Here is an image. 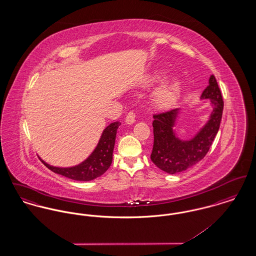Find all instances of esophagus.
<instances>
[{"instance_id":"esophagus-1","label":"esophagus","mask_w":256,"mask_h":256,"mask_svg":"<svg viewBox=\"0 0 256 256\" xmlns=\"http://www.w3.org/2000/svg\"><path fill=\"white\" fill-rule=\"evenodd\" d=\"M135 122V113L134 111H130L128 113L126 117V122L128 124H132Z\"/></svg>"}]
</instances>
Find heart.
Instances as JSON below:
<instances>
[{
	"instance_id": "heart-1",
	"label": "heart",
	"mask_w": 256,
	"mask_h": 256,
	"mask_svg": "<svg viewBox=\"0 0 256 256\" xmlns=\"http://www.w3.org/2000/svg\"><path fill=\"white\" fill-rule=\"evenodd\" d=\"M182 91V84L174 78L165 82L156 90L152 100L159 110H167L176 102Z\"/></svg>"
}]
</instances>
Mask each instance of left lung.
Returning a JSON list of instances; mask_svg holds the SVG:
<instances>
[{"label":"left lung","mask_w":256,"mask_h":256,"mask_svg":"<svg viewBox=\"0 0 256 256\" xmlns=\"http://www.w3.org/2000/svg\"><path fill=\"white\" fill-rule=\"evenodd\" d=\"M200 98H209L213 110L206 124L190 140H182L174 134L178 108L154 115V140L150 159L160 170L170 174H178L194 166L206 156L218 134L224 110L222 93L213 74Z\"/></svg>","instance_id":"8db88e82"}]
</instances>
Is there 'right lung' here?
<instances>
[{
    "instance_id": "obj_1",
    "label": "right lung",
    "mask_w": 256,
    "mask_h": 256,
    "mask_svg": "<svg viewBox=\"0 0 256 256\" xmlns=\"http://www.w3.org/2000/svg\"><path fill=\"white\" fill-rule=\"evenodd\" d=\"M120 124V122H114L108 126L104 130L96 148L84 162L78 165L68 168H60L50 166L43 160L42 162L48 169L52 170L54 172L74 180H93L108 170L112 163V154L115 145L116 134Z\"/></svg>"
}]
</instances>
